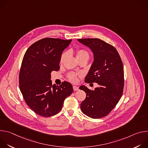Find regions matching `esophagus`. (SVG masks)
Returning <instances> with one entry per match:
<instances>
[{
	"instance_id": "obj_1",
	"label": "esophagus",
	"mask_w": 148,
	"mask_h": 148,
	"mask_svg": "<svg viewBox=\"0 0 148 148\" xmlns=\"http://www.w3.org/2000/svg\"><path fill=\"white\" fill-rule=\"evenodd\" d=\"M73 90L74 91H78L79 90V87L77 86H73Z\"/></svg>"
}]
</instances>
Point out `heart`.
<instances>
[{"mask_svg": "<svg viewBox=\"0 0 148 148\" xmlns=\"http://www.w3.org/2000/svg\"><path fill=\"white\" fill-rule=\"evenodd\" d=\"M66 55V53H63L61 55V58H60V62L61 63H62L63 62V61H64ZM89 57L88 53L86 50H84V49L78 50L77 51V58H81V57ZM69 78L72 82H75L77 81V75L75 74H73V73L70 74L69 75Z\"/></svg>", "mask_w": 148, "mask_h": 148, "instance_id": "b5f03b06", "label": "heart"}]
</instances>
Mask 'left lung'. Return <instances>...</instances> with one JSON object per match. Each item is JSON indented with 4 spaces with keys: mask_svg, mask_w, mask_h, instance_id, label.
Masks as SVG:
<instances>
[{
    "mask_svg": "<svg viewBox=\"0 0 148 148\" xmlns=\"http://www.w3.org/2000/svg\"><path fill=\"white\" fill-rule=\"evenodd\" d=\"M77 40L89 47L94 55V61L85 82H97L99 85L94 90L85 86L79 87L86 93V99L81 103V110L91 118H101L114 108L122 97L124 86L122 61L116 49L101 39Z\"/></svg>",
    "mask_w": 148,
    "mask_h": 148,
    "instance_id": "left-lung-1",
    "label": "left lung"
}]
</instances>
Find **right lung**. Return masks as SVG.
<instances>
[{"instance_id": "right-lung-1", "label": "right lung", "mask_w": 148, "mask_h": 148, "mask_svg": "<svg viewBox=\"0 0 148 148\" xmlns=\"http://www.w3.org/2000/svg\"><path fill=\"white\" fill-rule=\"evenodd\" d=\"M71 40L45 38L32 46L23 57L19 74V87L28 106L37 115L49 117L58 113L65 99L73 92L64 81L52 85L51 73L57 71L62 51Z\"/></svg>"}]
</instances>
